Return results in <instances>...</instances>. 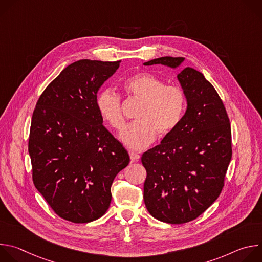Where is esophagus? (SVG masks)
I'll list each match as a JSON object with an SVG mask.
<instances>
[{"instance_id": "obj_1", "label": "esophagus", "mask_w": 262, "mask_h": 262, "mask_svg": "<svg viewBox=\"0 0 262 262\" xmlns=\"http://www.w3.org/2000/svg\"><path fill=\"white\" fill-rule=\"evenodd\" d=\"M129 158H130V162H138L139 159H140V156L136 152H133V151H129Z\"/></svg>"}]
</instances>
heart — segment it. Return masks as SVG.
<instances>
[{"mask_svg":"<svg viewBox=\"0 0 262 262\" xmlns=\"http://www.w3.org/2000/svg\"><path fill=\"white\" fill-rule=\"evenodd\" d=\"M127 94L143 101L137 119L120 136L122 143L132 150H142L150 145L159 134L170 135L180 123L186 107V95L178 86H167L160 78L140 72L123 82ZM100 117L112 128L121 132L125 126L120 95L110 88L101 90L95 100Z\"/></svg>","mask_w":262,"mask_h":262,"instance_id":"heart-1","label":"heart"}]
</instances>
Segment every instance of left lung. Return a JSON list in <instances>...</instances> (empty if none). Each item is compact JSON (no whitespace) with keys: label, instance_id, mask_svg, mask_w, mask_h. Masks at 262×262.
I'll use <instances>...</instances> for the list:
<instances>
[{"label":"left lung","instance_id":"1","mask_svg":"<svg viewBox=\"0 0 262 262\" xmlns=\"http://www.w3.org/2000/svg\"><path fill=\"white\" fill-rule=\"evenodd\" d=\"M182 57H161L144 65L179 68L186 95L178 126L143 154L147 176L144 202L154 217L183 224L198 217L220 196L231 161V127L225 106L203 74L181 67Z\"/></svg>","mask_w":262,"mask_h":262}]
</instances>
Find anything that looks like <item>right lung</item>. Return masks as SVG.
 I'll use <instances>...</instances> for the list:
<instances>
[{
  "label": "right lung",
  "mask_w": 262,
  "mask_h": 262,
  "mask_svg": "<svg viewBox=\"0 0 262 262\" xmlns=\"http://www.w3.org/2000/svg\"><path fill=\"white\" fill-rule=\"evenodd\" d=\"M120 62H73L46 88L33 112V182L53 210L72 223H89L105 213L111 185L129 163L95 104L99 88Z\"/></svg>",
  "instance_id": "right-lung-1"
}]
</instances>
